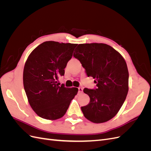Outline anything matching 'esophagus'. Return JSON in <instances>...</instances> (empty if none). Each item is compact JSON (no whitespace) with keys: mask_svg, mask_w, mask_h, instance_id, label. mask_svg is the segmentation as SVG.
Masks as SVG:
<instances>
[{"mask_svg":"<svg viewBox=\"0 0 151 151\" xmlns=\"http://www.w3.org/2000/svg\"><path fill=\"white\" fill-rule=\"evenodd\" d=\"M83 89L82 88H78V93H83Z\"/></svg>","mask_w":151,"mask_h":151,"instance_id":"obj_1","label":"esophagus"}]
</instances>
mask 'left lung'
<instances>
[{
	"label": "left lung",
	"mask_w": 151,
	"mask_h": 151,
	"mask_svg": "<svg viewBox=\"0 0 151 151\" xmlns=\"http://www.w3.org/2000/svg\"><path fill=\"white\" fill-rule=\"evenodd\" d=\"M75 50L74 57L85 68L86 75L93 77L96 84L94 89H84L90 101L81 107L82 111L93 123L111 120L120 110L129 91L126 62L116 50L106 44H79Z\"/></svg>",
	"instance_id": "left-lung-1"
}]
</instances>
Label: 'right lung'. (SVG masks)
<instances>
[{
    "mask_svg": "<svg viewBox=\"0 0 151 151\" xmlns=\"http://www.w3.org/2000/svg\"><path fill=\"white\" fill-rule=\"evenodd\" d=\"M77 44L45 42L31 53L25 63L23 84L29 103L41 118L57 120L65 115L77 88L60 86L67 62Z\"/></svg>",
    "mask_w": 151,
    "mask_h": 151,
    "instance_id": "1",
    "label": "right lung"
}]
</instances>
